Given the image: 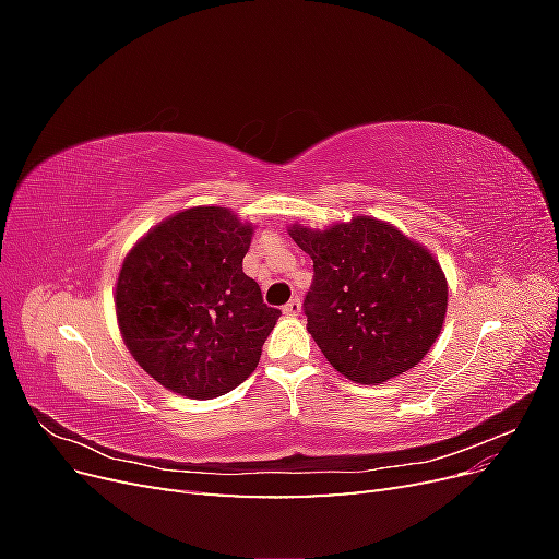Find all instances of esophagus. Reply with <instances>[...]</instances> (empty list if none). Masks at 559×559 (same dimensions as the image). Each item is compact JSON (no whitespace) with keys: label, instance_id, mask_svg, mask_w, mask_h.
<instances>
[{"label":"esophagus","instance_id":"1","mask_svg":"<svg viewBox=\"0 0 559 559\" xmlns=\"http://www.w3.org/2000/svg\"><path fill=\"white\" fill-rule=\"evenodd\" d=\"M284 314H292V317L300 314V298H298V296H294L289 302H286V306H284Z\"/></svg>","mask_w":559,"mask_h":559}]
</instances>
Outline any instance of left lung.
I'll return each instance as SVG.
<instances>
[{"label": "left lung", "mask_w": 559, "mask_h": 559, "mask_svg": "<svg viewBox=\"0 0 559 559\" xmlns=\"http://www.w3.org/2000/svg\"><path fill=\"white\" fill-rule=\"evenodd\" d=\"M289 235L314 263L302 310L337 373L382 384L425 359L448 310L445 275L425 247L370 216Z\"/></svg>", "instance_id": "8db88e82"}]
</instances>
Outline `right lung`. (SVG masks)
I'll return each instance as SVG.
<instances>
[{
	"mask_svg": "<svg viewBox=\"0 0 559 559\" xmlns=\"http://www.w3.org/2000/svg\"><path fill=\"white\" fill-rule=\"evenodd\" d=\"M251 233L226 207H191L151 228L121 265L123 343L175 394L216 399L257 370L282 312L242 273Z\"/></svg>",
	"mask_w": 559,
	"mask_h": 559,
	"instance_id": "obj_1",
	"label": "right lung"
}]
</instances>
